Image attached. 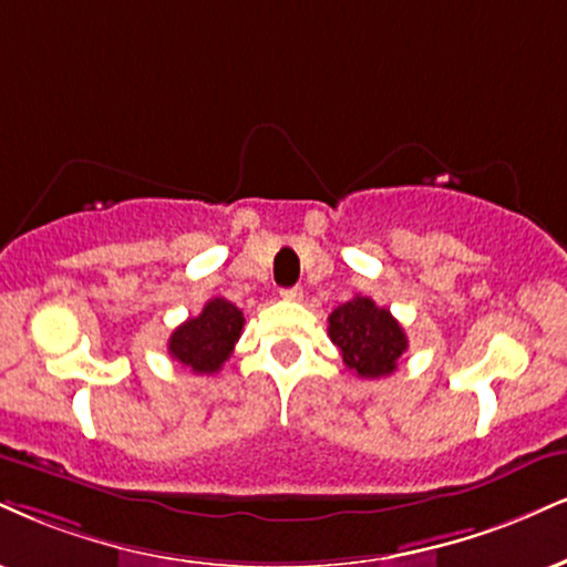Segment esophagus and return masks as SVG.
<instances>
[{"label": "esophagus", "mask_w": 567, "mask_h": 567, "mask_svg": "<svg viewBox=\"0 0 567 567\" xmlns=\"http://www.w3.org/2000/svg\"><path fill=\"white\" fill-rule=\"evenodd\" d=\"M279 296H282V301H303V290L301 288H285L279 290Z\"/></svg>", "instance_id": "obj_1"}]
</instances>
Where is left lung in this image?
I'll return each mask as SVG.
<instances>
[{"label":"left lung","instance_id":"left-lung-1","mask_svg":"<svg viewBox=\"0 0 567 567\" xmlns=\"http://www.w3.org/2000/svg\"><path fill=\"white\" fill-rule=\"evenodd\" d=\"M330 340L343 353V364L359 378L374 380L395 372L409 340L404 327L372 298L353 296L327 317Z\"/></svg>","mask_w":567,"mask_h":567}]
</instances>
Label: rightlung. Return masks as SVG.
Wrapping results in <instances>:
<instances>
[{"label":"right lung","instance_id":"obj_1","mask_svg":"<svg viewBox=\"0 0 567 567\" xmlns=\"http://www.w3.org/2000/svg\"><path fill=\"white\" fill-rule=\"evenodd\" d=\"M245 317L227 298H210L197 317L176 327L168 338V353L195 374H214L231 357L240 340Z\"/></svg>","mask_w":567,"mask_h":567}]
</instances>
